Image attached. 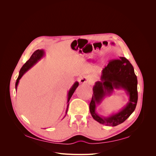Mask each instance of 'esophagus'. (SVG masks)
Listing matches in <instances>:
<instances>
[{
  "mask_svg": "<svg viewBox=\"0 0 156 156\" xmlns=\"http://www.w3.org/2000/svg\"><path fill=\"white\" fill-rule=\"evenodd\" d=\"M89 81H90L89 78L86 76H83V77L80 78V82L81 83H89Z\"/></svg>",
  "mask_w": 156,
  "mask_h": 156,
  "instance_id": "esophagus-1",
  "label": "esophagus"
}]
</instances>
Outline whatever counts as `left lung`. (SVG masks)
<instances>
[{
    "label": "left lung",
    "mask_w": 156,
    "mask_h": 156,
    "mask_svg": "<svg viewBox=\"0 0 156 156\" xmlns=\"http://www.w3.org/2000/svg\"><path fill=\"white\" fill-rule=\"evenodd\" d=\"M101 81H97L93 88L92 100L89 105L90 112L93 118L102 125L116 126L123 122L135 109L138 101L137 78L133 67L124 57L110 60L102 70ZM125 88L130 95V102L120 112L108 118L99 117L94 112L95 104L99 103L107 93L114 87Z\"/></svg>",
    "instance_id": "8db88e82"
}]
</instances>
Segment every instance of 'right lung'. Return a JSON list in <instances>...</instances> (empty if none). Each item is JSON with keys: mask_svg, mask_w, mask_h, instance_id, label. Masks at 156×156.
I'll return each instance as SVG.
<instances>
[{"mask_svg": "<svg viewBox=\"0 0 156 156\" xmlns=\"http://www.w3.org/2000/svg\"><path fill=\"white\" fill-rule=\"evenodd\" d=\"M44 55V51L42 50H39V49H38V50L35 51L34 53H33V54L31 55L30 58L29 59L28 61H27L25 63H24L23 64V66H22V68H21L20 69V75L17 78V80H16V85H15V87H16V89L17 88V86H18V82H19V80H20V78L22 77V76L24 75V73H25L26 71H27L30 68H31L33 66H34L40 58L42 57ZM79 83L78 82H76L73 85V86L72 87V88H71V90H69V93H68V102L69 101L70 99L71 96L73 95V93L75 92L76 88L78 87ZM68 108H67V110H66V113H67V111H68Z\"/></svg>", "mask_w": 156, "mask_h": 156, "instance_id": "add662e5", "label": "right lung"}]
</instances>
